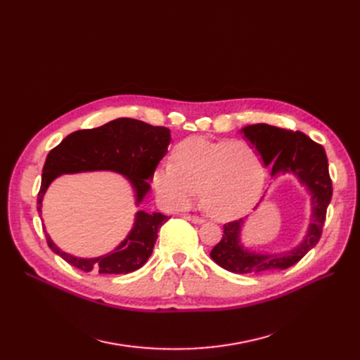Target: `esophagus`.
Instances as JSON below:
<instances>
[{
    "instance_id": "obj_1",
    "label": "esophagus",
    "mask_w": 360,
    "mask_h": 360,
    "mask_svg": "<svg viewBox=\"0 0 360 360\" xmlns=\"http://www.w3.org/2000/svg\"><path fill=\"white\" fill-rule=\"evenodd\" d=\"M186 219L191 220L193 223H202V221H204L201 217H198V216H191V214H186Z\"/></svg>"
}]
</instances>
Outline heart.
I'll return each instance as SVG.
<instances>
[{"label":"heart","instance_id":"obj_1","mask_svg":"<svg viewBox=\"0 0 360 360\" xmlns=\"http://www.w3.org/2000/svg\"><path fill=\"white\" fill-rule=\"evenodd\" d=\"M153 184L162 201L182 209L201 190L204 210L217 220H231L248 212L264 185L258 151L247 141L186 139L172 151V162L160 165Z\"/></svg>","mask_w":360,"mask_h":360}]
</instances>
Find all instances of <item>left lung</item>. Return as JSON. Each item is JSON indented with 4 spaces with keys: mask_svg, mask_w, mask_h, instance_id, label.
Instances as JSON below:
<instances>
[{
    "mask_svg": "<svg viewBox=\"0 0 360 360\" xmlns=\"http://www.w3.org/2000/svg\"><path fill=\"white\" fill-rule=\"evenodd\" d=\"M243 134L257 148L262 163L273 165L271 175L292 172L307 185L312 195V216L308 233L299 247L285 254H255L239 243L242 219L223 224V238L210 252L213 261L236 274H259L286 270L304 258L321 239L327 207L333 197V184L324 147L300 131L267 124L245 127Z\"/></svg>",
    "mask_w": 360,
    "mask_h": 360,
    "instance_id": "obj_1",
    "label": "left lung"
}]
</instances>
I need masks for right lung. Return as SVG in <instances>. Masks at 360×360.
I'll return each instance as SVG.
<instances>
[{"label":"right lung","instance_id":"add662e5","mask_svg":"<svg viewBox=\"0 0 360 360\" xmlns=\"http://www.w3.org/2000/svg\"><path fill=\"white\" fill-rule=\"evenodd\" d=\"M170 131L139 120L118 118L102 127L71 132L46 156L41 190L37 193V212L49 184L63 174L113 170L129 179L140 202L150 190L159 162L167 153ZM169 217L162 213L139 212L134 228L127 239L110 254L98 258H75L63 252L46 235L49 248L72 267L101 274H127L139 270L153 252L160 226Z\"/></svg>","mask_w":360,"mask_h":360}]
</instances>
